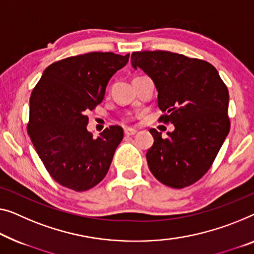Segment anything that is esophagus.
Masks as SVG:
<instances>
[{
  "instance_id": "1",
  "label": "esophagus",
  "mask_w": 254,
  "mask_h": 254,
  "mask_svg": "<svg viewBox=\"0 0 254 254\" xmlns=\"http://www.w3.org/2000/svg\"><path fill=\"white\" fill-rule=\"evenodd\" d=\"M135 133H137V130H134V128H131V127L124 128V134L126 135H133Z\"/></svg>"
}]
</instances>
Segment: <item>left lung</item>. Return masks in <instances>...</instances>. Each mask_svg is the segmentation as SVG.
<instances>
[{
	"label": "left lung",
	"mask_w": 254,
	"mask_h": 254,
	"mask_svg": "<svg viewBox=\"0 0 254 254\" xmlns=\"http://www.w3.org/2000/svg\"><path fill=\"white\" fill-rule=\"evenodd\" d=\"M158 91V121L172 123L168 137L150 128L154 145L147 151L150 172L166 186L181 189L209 171L229 133V93L210 63L170 51H139L131 55Z\"/></svg>",
	"instance_id": "obj_1"
}]
</instances>
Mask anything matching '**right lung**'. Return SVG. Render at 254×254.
I'll return each mask as SVG.
<instances>
[{"label": "right lung", "mask_w": 254, "mask_h": 254, "mask_svg": "<svg viewBox=\"0 0 254 254\" xmlns=\"http://www.w3.org/2000/svg\"><path fill=\"white\" fill-rule=\"evenodd\" d=\"M128 57L113 52L68 57L45 68L34 88L27 132L49 175L62 186L84 191L107 175L123 128L111 126L94 139L86 130V113L103 101L108 81Z\"/></svg>", "instance_id": "obj_1"}]
</instances>
